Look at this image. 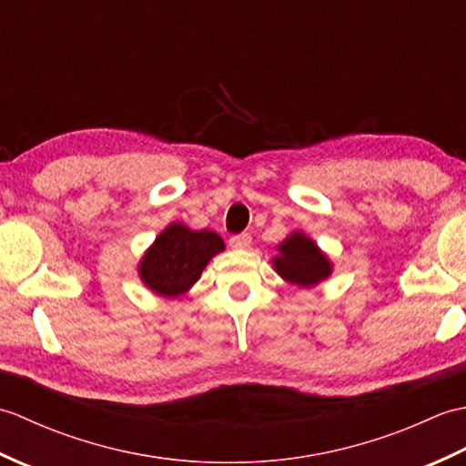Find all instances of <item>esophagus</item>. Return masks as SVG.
Here are the masks:
<instances>
[{"label":"esophagus","mask_w":466,"mask_h":466,"mask_svg":"<svg viewBox=\"0 0 466 466\" xmlns=\"http://www.w3.org/2000/svg\"><path fill=\"white\" fill-rule=\"evenodd\" d=\"M230 246L232 248H238V250H242V248H250V244H252V236L248 234V232H242V234H234V236H230Z\"/></svg>","instance_id":"esophagus-1"}]
</instances>
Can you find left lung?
Returning <instances> with one entry per match:
<instances>
[{"label":"left lung","mask_w":466,"mask_h":466,"mask_svg":"<svg viewBox=\"0 0 466 466\" xmlns=\"http://www.w3.org/2000/svg\"><path fill=\"white\" fill-rule=\"evenodd\" d=\"M276 272L296 286H314L330 274V262L304 234L294 232L280 244Z\"/></svg>","instance_id":"obj_1"}]
</instances>
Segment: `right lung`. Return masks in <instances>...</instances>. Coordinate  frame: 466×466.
I'll use <instances>...</instances> for the list:
<instances>
[{
    "label": "right lung",
    "instance_id": "obj_1",
    "mask_svg": "<svg viewBox=\"0 0 466 466\" xmlns=\"http://www.w3.org/2000/svg\"><path fill=\"white\" fill-rule=\"evenodd\" d=\"M222 250L224 242L216 232L170 224L146 252L140 276L156 294L180 296L200 279L212 256Z\"/></svg>",
    "mask_w": 466,
    "mask_h": 466
}]
</instances>
